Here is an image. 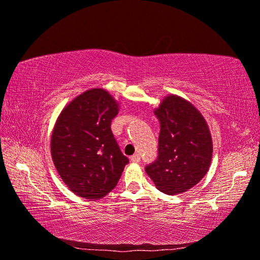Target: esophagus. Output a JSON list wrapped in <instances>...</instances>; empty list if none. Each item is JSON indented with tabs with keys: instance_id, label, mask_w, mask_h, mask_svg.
Listing matches in <instances>:
<instances>
[{
	"instance_id": "34e87169",
	"label": "esophagus",
	"mask_w": 260,
	"mask_h": 260,
	"mask_svg": "<svg viewBox=\"0 0 260 260\" xmlns=\"http://www.w3.org/2000/svg\"><path fill=\"white\" fill-rule=\"evenodd\" d=\"M131 160H132V162H134V163H139L140 160H141V157H140V155L135 154L133 156H131Z\"/></svg>"
}]
</instances>
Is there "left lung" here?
Returning a JSON list of instances; mask_svg holds the SVG:
<instances>
[{"instance_id": "left-lung-1", "label": "left lung", "mask_w": 260, "mask_h": 260, "mask_svg": "<svg viewBox=\"0 0 260 260\" xmlns=\"http://www.w3.org/2000/svg\"><path fill=\"white\" fill-rule=\"evenodd\" d=\"M154 113L160 123L158 157L146 167V172L160 192L184 193L209 170L211 131L199 110L177 94L164 97Z\"/></svg>"}]
</instances>
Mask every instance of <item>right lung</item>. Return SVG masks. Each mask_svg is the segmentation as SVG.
I'll return each instance as SVG.
<instances>
[{"mask_svg": "<svg viewBox=\"0 0 260 260\" xmlns=\"http://www.w3.org/2000/svg\"><path fill=\"white\" fill-rule=\"evenodd\" d=\"M119 112L109 91L93 88L68 103L51 137V155L61 179L76 196L97 200L118 184L128 158L111 131Z\"/></svg>", "mask_w": 260, "mask_h": 260, "instance_id": "1", "label": "right lung"}]
</instances>
